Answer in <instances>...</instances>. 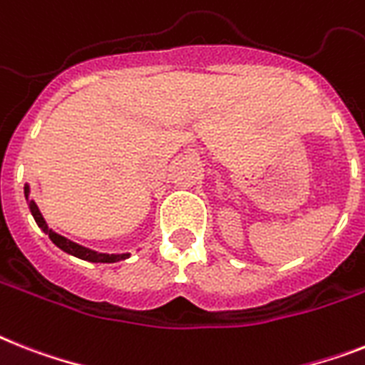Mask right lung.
I'll return each instance as SVG.
<instances>
[{
    "label": "right lung",
    "instance_id": "obj_1",
    "mask_svg": "<svg viewBox=\"0 0 365 365\" xmlns=\"http://www.w3.org/2000/svg\"><path fill=\"white\" fill-rule=\"evenodd\" d=\"M24 192H26V198H28L29 197L28 185H26ZM29 212H31V215H34L35 223L38 225V229L43 230V232L48 234V238L52 240L56 245H58L59 250H63L65 253L75 255V257H78V259L90 260V262H118V260H123L129 257V255L97 253V251H91V250H88V247H82V245L75 244V242H71V240L63 238V236H59V234H56L54 230L48 229V225H46V221L43 219V215H41V212H38V208H37V204H35L34 200H29Z\"/></svg>",
    "mask_w": 365,
    "mask_h": 365
}]
</instances>
